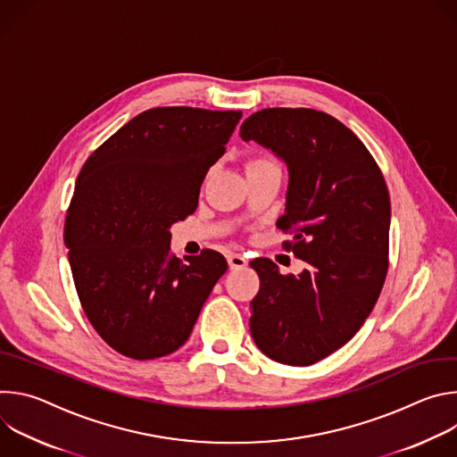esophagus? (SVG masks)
<instances>
[{"instance_id": "esophagus-1", "label": "esophagus", "mask_w": 457, "mask_h": 457, "mask_svg": "<svg viewBox=\"0 0 457 457\" xmlns=\"http://www.w3.org/2000/svg\"><path fill=\"white\" fill-rule=\"evenodd\" d=\"M228 264L231 270H242L247 266V258L242 253H229L228 254Z\"/></svg>"}]
</instances>
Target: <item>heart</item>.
<instances>
[{"mask_svg":"<svg viewBox=\"0 0 457 457\" xmlns=\"http://www.w3.org/2000/svg\"><path fill=\"white\" fill-rule=\"evenodd\" d=\"M273 164H277V162L270 155H253L244 162V168H245V173H253L256 170H262V168H268Z\"/></svg>","mask_w":457,"mask_h":457,"instance_id":"obj_1","label":"heart"}]
</instances>
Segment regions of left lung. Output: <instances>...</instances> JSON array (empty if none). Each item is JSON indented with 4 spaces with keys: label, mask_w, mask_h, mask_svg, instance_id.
<instances>
[{
    "label": "left lung",
    "mask_w": 457,
    "mask_h": 457,
    "mask_svg": "<svg viewBox=\"0 0 457 457\" xmlns=\"http://www.w3.org/2000/svg\"><path fill=\"white\" fill-rule=\"evenodd\" d=\"M244 141L271 148L289 168L284 247L307 264L278 273L254 258L260 289L251 300L256 347L286 365H311L344 347L374 309L388 270L390 199L365 145L333 115L264 108L240 126Z\"/></svg>",
    "instance_id": "1"
}]
</instances>
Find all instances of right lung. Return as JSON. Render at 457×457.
<instances>
[{"label": "right lung", "mask_w": 457, "mask_h": 457, "mask_svg": "<svg viewBox=\"0 0 457 457\" xmlns=\"http://www.w3.org/2000/svg\"><path fill=\"white\" fill-rule=\"evenodd\" d=\"M242 112L152 108L108 137L85 162L62 240L81 307L119 354L155 360L187 340L226 258L204 249L186 262L170 226L197 210L201 184Z\"/></svg>", "instance_id": "obj_1"}]
</instances>
